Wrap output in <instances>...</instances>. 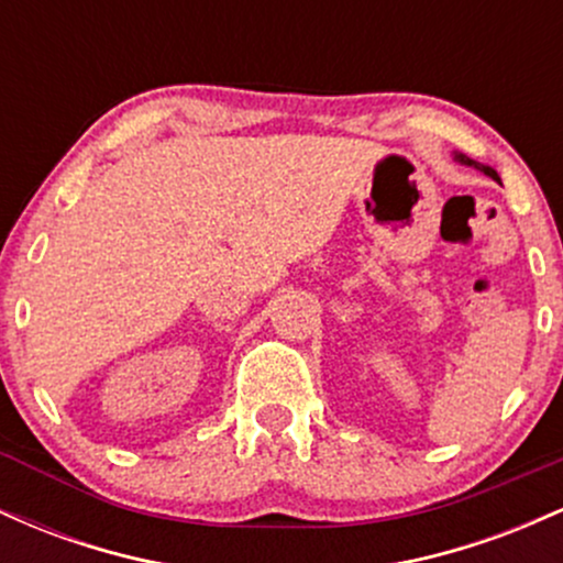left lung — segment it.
Returning a JSON list of instances; mask_svg holds the SVG:
<instances>
[{
	"label": "left lung",
	"mask_w": 563,
	"mask_h": 563,
	"mask_svg": "<svg viewBox=\"0 0 563 563\" xmlns=\"http://www.w3.org/2000/svg\"><path fill=\"white\" fill-rule=\"evenodd\" d=\"M455 158L461 161L463 166H471V169H476V172H482V174H487V177H493L495 183H500V177H497V172L493 169V166H484V164H479V161H474V158H468V156H463V153H455Z\"/></svg>",
	"instance_id": "1"
}]
</instances>
